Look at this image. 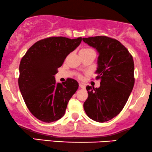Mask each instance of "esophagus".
Masks as SVG:
<instances>
[{
	"instance_id": "1",
	"label": "esophagus",
	"mask_w": 152,
	"mask_h": 152,
	"mask_svg": "<svg viewBox=\"0 0 152 152\" xmlns=\"http://www.w3.org/2000/svg\"><path fill=\"white\" fill-rule=\"evenodd\" d=\"M79 86H80V88H83V89L86 88L85 85H83V83H79Z\"/></svg>"
}]
</instances>
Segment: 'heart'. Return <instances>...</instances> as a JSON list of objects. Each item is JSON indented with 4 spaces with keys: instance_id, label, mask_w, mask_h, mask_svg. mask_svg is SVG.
I'll use <instances>...</instances> for the list:
<instances>
[{
    "instance_id": "obj_1",
    "label": "heart",
    "mask_w": 152,
    "mask_h": 152,
    "mask_svg": "<svg viewBox=\"0 0 152 152\" xmlns=\"http://www.w3.org/2000/svg\"><path fill=\"white\" fill-rule=\"evenodd\" d=\"M91 51H94V49H92L91 48H88V47H86V48L82 49L81 50V52H91Z\"/></svg>"
}]
</instances>
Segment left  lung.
Instances as JSON below:
<instances>
[{
	"instance_id": "1",
	"label": "left lung",
	"mask_w": 152,
	"mask_h": 152,
	"mask_svg": "<svg viewBox=\"0 0 152 152\" xmlns=\"http://www.w3.org/2000/svg\"><path fill=\"white\" fill-rule=\"evenodd\" d=\"M84 42L97 49L96 79L99 88L88 86V98L83 108L91 119L107 122L122 111L134 84V61L127 49L118 40L107 36L83 38Z\"/></svg>"
}]
</instances>
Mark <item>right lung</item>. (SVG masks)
<instances>
[{
	"mask_svg": "<svg viewBox=\"0 0 152 152\" xmlns=\"http://www.w3.org/2000/svg\"><path fill=\"white\" fill-rule=\"evenodd\" d=\"M81 40V37L45 38L34 43L22 58L18 78L20 91L27 108L38 120L52 122L65 114L78 83L73 78L62 84L56 83L54 75Z\"/></svg>",
	"mask_w": 152,
	"mask_h": 152,
	"instance_id": "1",
	"label": "right lung"
}]
</instances>
